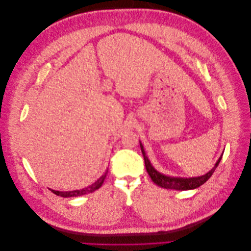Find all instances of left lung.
<instances>
[{
  "mask_svg": "<svg viewBox=\"0 0 251 251\" xmlns=\"http://www.w3.org/2000/svg\"><path fill=\"white\" fill-rule=\"evenodd\" d=\"M140 148H141V151L142 155L144 158V164H146V169L148 174L150 175V177L151 179V181L154 182L155 184H157L158 186L163 187V188H170V189H176V191H187V189H194L201 186L202 184H204L210 177L211 175L214 174V172L216 171L217 166L219 165L220 161H221L222 156L219 158V160L217 161V163L215 164L214 168H212L207 174L203 175L201 177H196V178H174V177H168L164 176V175L160 174L159 172H157L153 166H151L150 160L148 159L146 151L143 150L142 144L140 143Z\"/></svg>",
  "mask_w": 251,
  "mask_h": 251,
  "instance_id": "left-lung-1",
  "label": "left lung"
}]
</instances>
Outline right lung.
<instances>
[{
	"mask_svg": "<svg viewBox=\"0 0 251 251\" xmlns=\"http://www.w3.org/2000/svg\"><path fill=\"white\" fill-rule=\"evenodd\" d=\"M107 173H108V171L105 172V174ZM105 174L102 175V176L98 179L95 183L90 185L89 187L78 189V191H72V192H57V191H53V189H51V192L53 194H55L56 196H60V197H78V196H82V195H86L89 193H93L96 191V189H98L102 185L104 178H105Z\"/></svg>",
	"mask_w": 251,
	"mask_h": 251,
	"instance_id": "right-lung-1",
	"label": "right lung"
}]
</instances>
